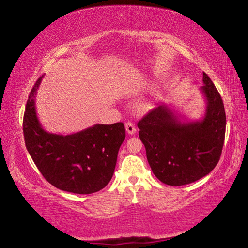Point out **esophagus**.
Listing matches in <instances>:
<instances>
[{"label": "esophagus", "instance_id": "obj_1", "mask_svg": "<svg viewBox=\"0 0 248 248\" xmlns=\"http://www.w3.org/2000/svg\"><path fill=\"white\" fill-rule=\"evenodd\" d=\"M125 130H127V132L129 133V134H134L137 132V128H136V125H134L131 121H128V123H125Z\"/></svg>", "mask_w": 248, "mask_h": 248}]
</instances>
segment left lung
Instances as JSON below:
<instances>
[{
	"instance_id": "obj_1",
	"label": "left lung",
	"mask_w": 248,
	"mask_h": 248,
	"mask_svg": "<svg viewBox=\"0 0 248 248\" xmlns=\"http://www.w3.org/2000/svg\"><path fill=\"white\" fill-rule=\"evenodd\" d=\"M202 79L204 85L200 91L207 106L201 120H183L166 105H161L138 123L151 170L170 186H183L204 177L217 164L223 149V100L205 73Z\"/></svg>"
}]
</instances>
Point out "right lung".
Listing matches in <instances>:
<instances>
[{
  "label": "right lung",
  "mask_w": 248,
  "mask_h": 248,
  "mask_svg": "<svg viewBox=\"0 0 248 248\" xmlns=\"http://www.w3.org/2000/svg\"><path fill=\"white\" fill-rule=\"evenodd\" d=\"M38 78L29 94L24 114L25 144L46 180L58 189L87 195L99 191L114 175L117 155L125 138L124 124H95L62 136L41 127L36 114Z\"/></svg>",
  "instance_id": "obj_1"
}]
</instances>
